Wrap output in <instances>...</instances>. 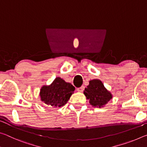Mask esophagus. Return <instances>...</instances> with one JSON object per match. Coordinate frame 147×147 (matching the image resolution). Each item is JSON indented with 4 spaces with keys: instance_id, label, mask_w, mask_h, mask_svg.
<instances>
[{
    "instance_id": "esophagus-1",
    "label": "esophagus",
    "mask_w": 147,
    "mask_h": 147,
    "mask_svg": "<svg viewBox=\"0 0 147 147\" xmlns=\"http://www.w3.org/2000/svg\"><path fill=\"white\" fill-rule=\"evenodd\" d=\"M84 90V86H82L80 88H77V91L78 92H83Z\"/></svg>"
}]
</instances>
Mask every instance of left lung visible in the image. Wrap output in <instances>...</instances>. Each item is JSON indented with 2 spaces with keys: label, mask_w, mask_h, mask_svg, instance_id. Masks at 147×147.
<instances>
[{
  "label": "left lung",
  "mask_w": 147,
  "mask_h": 147,
  "mask_svg": "<svg viewBox=\"0 0 147 147\" xmlns=\"http://www.w3.org/2000/svg\"><path fill=\"white\" fill-rule=\"evenodd\" d=\"M84 94L89 100L91 105L96 108H103L113 97L112 94L98 79L89 81V85L84 91Z\"/></svg>",
  "instance_id": "8db88e82"
}]
</instances>
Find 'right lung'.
I'll return each instance as SVG.
<instances>
[{
    "instance_id": "1",
    "label": "right lung",
    "mask_w": 147,
    "mask_h": 147,
    "mask_svg": "<svg viewBox=\"0 0 147 147\" xmlns=\"http://www.w3.org/2000/svg\"><path fill=\"white\" fill-rule=\"evenodd\" d=\"M75 88L71 83L66 82L60 77H56L49 86H43L39 92L41 100L53 108H59L64 106Z\"/></svg>"
}]
</instances>
